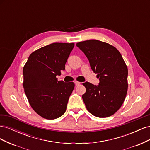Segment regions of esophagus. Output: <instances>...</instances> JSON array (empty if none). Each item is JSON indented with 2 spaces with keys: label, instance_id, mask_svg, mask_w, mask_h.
I'll list each match as a JSON object with an SVG mask.
<instances>
[{
  "label": "esophagus",
  "instance_id": "34e87169",
  "mask_svg": "<svg viewBox=\"0 0 150 150\" xmlns=\"http://www.w3.org/2000/svg\"><path fill=\"white\" fill-rule=\"evenodd\" d=\"M74 84H75V85H76V86H79V85L80 84V83H79V82H78V81H75V82H74Z\"/></svg>",
  "mask_w": 150,
  "mask_h": 150
}]
</instances>
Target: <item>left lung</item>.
<instances>
[{
    "instance_id": "obj_1",
    "label": "left lung",
    "mask_w": 150,
    "mask_h": 150,
    "mask_svg": "<svg viewBox=\"0 0 150 150\" xmlns=\"http://www.w3.org/2000/svg\"><path fill=\"white\" fill-rule=\"evenodd\" d=\"M88 57L99 78V85L83 83L82 98L88 111L99 117L111 116L123 103L128 91V67L121 54L112 45L91 39L76 44Z\"/></svg>"
}]
</instances>
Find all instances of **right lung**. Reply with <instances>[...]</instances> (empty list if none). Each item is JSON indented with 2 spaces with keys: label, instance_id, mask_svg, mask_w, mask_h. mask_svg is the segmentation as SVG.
I'll list each match as a JSON object with an SVG mask.
<instances>
[{
  "label": "right lung",
  "instance_id": "add662e5",
  "mask_svg": "<svg viewBox=\"0 0 150 150\" xmlns=\"http://www.w3.org/2000/svg\"><path fill=\"white\" fill-rule=\"evenodd\" d=\"M74 43H52L31 53L23 68L24 92L32 108L47 120L64 114L73 82L58 81Z\"/></svg>",
  "mask_w": 150,
  "mask_h": 150
}]
</instances>
